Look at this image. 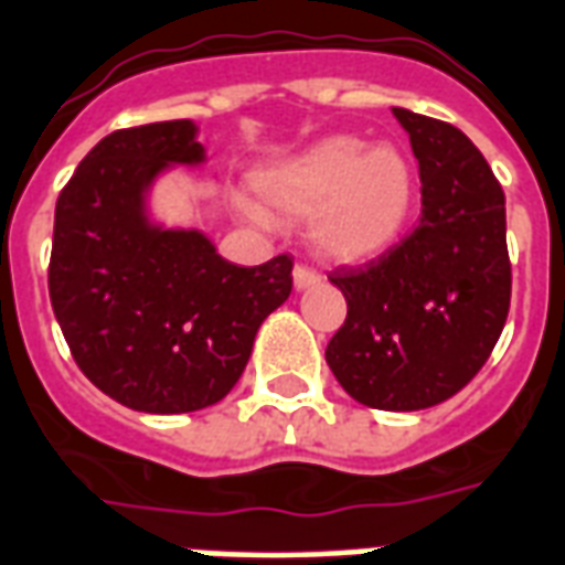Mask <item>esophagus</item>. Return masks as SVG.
<instances>
[{"instance_id": "esophagus-1", "label": "esophagus", "mask_w": 565, "mask_h": 565, "mask_svg": "<svg viewBox=\"0 0 565 565\" xmlns=\"http://www.w3.org/2000/svg\"><path fill=\"white\" fill-rule=\"evenodd\" d=\"M320 278L322 275L308 264H296V269H292V284H296V290H308L313 284H320Z\"/></svg>"}]
</instances>
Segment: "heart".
<instances>
[{
  "label": "heart",
  "mask_w": 565,
  "mask_h": 565,
  "mask_svg": "<svg viewBox=\"0 0 565 565\" xmlns=\"http://www.w3.org/2000/svg\"><path fill=\"white\" fill-rule=\"evenodd\" d=\"M264 195L292 215L313 214V243L340 260H367L406 225L415 174L391 145L331 136L264 178Z\"/></svg>",
  "instance_id": "1"
}]
</instances>
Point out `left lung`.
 <instances>
[{"instance_id": "8db88e82", "label": "left lung", "mask_w": 565, "mask_h": 565, "mask_svg": "<svg viewBox=\"0 0 565 565\" xmlns=\"http://www.w3.org/2000/svg\"><path fill=\"white\" fill-rule=\"evenodd\" d=\"M420 168L412 234L364 266H338L347 320L326 347L343 391L370 408L415 412L471 382L510 313L503 189L473 141L447 120L394 109Z\"/></svg>"}]
</instances>
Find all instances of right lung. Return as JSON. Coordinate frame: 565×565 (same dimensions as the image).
Returning <instances> with one entry per match:
<instances>
[{
  "mask_svg": "<svg viewBox=\"0 0 565 565\" xmlns=\"http://www.w3.org/2000/svg\"><path fill=\"white\" fill-rule=\"evenodd\" d=\"M192 120L115 129L55 201L50 301L76 367L148 415L218 403L243 376L254 334L292 290V257H218L198 231H159L145 186L168 162H201Z\"/></svg>",
  "mask_w": 565,
  "mask_h": 565,
  "instance_id": "add662e5",
  "label": "right lung"
}]
</instances>
